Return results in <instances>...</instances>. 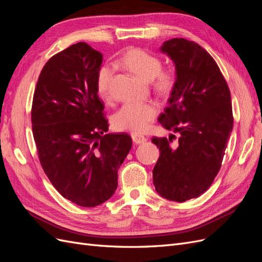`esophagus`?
Wrapping results in <instances>:
<instances>
[{
  "mask_svg": "<svg viewBox=\"0 0 262 262\" xmlns=\"http://www.w3.org/2000/svg\"><path fill=\"white\" fill-rule=\"evenodd\" d=\"M131 138H132V141H133L136 144L145 143V142L147 141L145 137L140 136V134H137V133H132V134H131Z\"/></svg>",
  "mask_w": 262,
  "mask_h": 262,
  "instance_id": "obj_1",
  "label": "esophagus"
}]
</instances>
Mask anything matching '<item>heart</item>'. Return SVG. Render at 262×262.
Instances as JSON below:
<instances>
[{"instance_id": "b5f03b06", "label": "heart", "mask_w": 262, "mask_h": 262, "mask_svg": "<svg viewBox=\"0 0 262 262\" xmlns=\"http://www.w3.org/2000/svg\"><path fill=\"white\" fill-rule=\"evenodd\" d=\"M118 64L130 71L144 82H152L157 95L166 97L173 91L177 83V74L173 69H162V60L157 55L141 48L124 51L118 59ZM114 77V69L101 66L96 74V89L101 98H108L110 85ZM157 115V107L152 102H129L124 104L113 116L115 129L120 131L143 132Z\"/></svg>"}]
</instances>
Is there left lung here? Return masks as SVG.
Listing matches in <instances>:
<instances>
[{"label": "left lung", "mask_w": 262, "mask_h": 262, "mask_svg": "<svg viewBox=\"0 0 262 262\" xmlns=\"http://www.w3.org/2000/svg\"><path fill=\"white\" fill-rule=\"evenodd\" d=\"M161 51L175 63L177 83L158 121L179 136L152 139L161 152L153 184L165 199L185 202L207 191L221 168L234 122L231 92L216 62L196 42L173 38Z\"/></svg>", "instance_id": "1"}]
</instances>
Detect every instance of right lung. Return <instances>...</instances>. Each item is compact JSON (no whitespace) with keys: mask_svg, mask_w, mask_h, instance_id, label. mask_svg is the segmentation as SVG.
I'll list each match as a JSON object with an SVG mask.
<instances>
[{"mask_svg":"<svg viewBox=\"0 0 262 262\" xmlns=\"http://www.w3.org/2000/svg\"><path fill=\"white\" fill-rule=\"evenodd\" d=\"M102 54L77 42L54 54L39 75L31 107L39 161L59 193L80 207L107 201L130 152L126 133H107L96 74Z\"/></svg>","mask_w":262,"mask_h":262,"instance_id":"1","label":"right lung"}]
</instances>
